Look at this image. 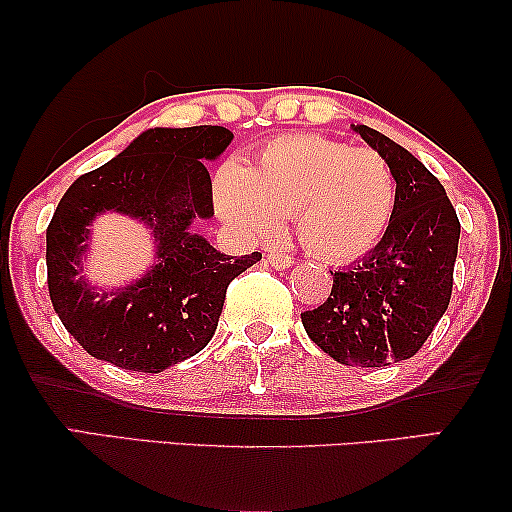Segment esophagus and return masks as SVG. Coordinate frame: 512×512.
Wrapping results in <instances>:
<instances>
[{
  "label": "esophagus",
  "mask_w": 512,
  "mask_h": 512,
  "mask_svg": "<svg viewBox=\"0 0 512 512\" xmlns=\"http://www.w3.org/2000/svg\"><path fill=\"white\" fill-rule=\"evenodd\" d=\"M265 258H268V263L277 270H284V268H289V265H293V256L284 254V251H270Z\"/></svg>",
  "instance_id": "esophagus-1"
}]
</instances>
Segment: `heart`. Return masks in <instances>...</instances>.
Instances as JSON below:
<instances>
[{
  "label": "heart",
  "mask_w": 512,
  "mask_h": 512,
  "mask_svg": "<svg viewBox=\"0 0 512 512\" xmlns=\"http://www.w3.org/2000/svg\"><path fill=\"white\" fill-rule=\"evenodd\" d=\"M214 202L223 219L261 240L296 216L305 249L347 261L373 249L387 230L396 177L380 151L291 135L265 144L247 167H223L214 179Z\"/></svg>",
  "instance_id": "b5f03b06"
}]
</instances>
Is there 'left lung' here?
Segmentation results:
<instances>
[{"label":"left lung","mask_w":512,"mask_h":512,"mask_svg":"<svg viewBox=\"0 0 512 512\" xmlns=\"http://www.w3.org/2000/svg\"><path fill=\"white\" fill-rule=\"evenodd\" d=\"M354 130L394 170V214L377 247L331 272V296L300 319L338 363L380 368L415 356L445 314L461 223L443 184L408 149L368 125Z\"/></svg>","instance_id":"8db88e82"}]
</instances>
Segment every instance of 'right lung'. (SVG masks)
Instances as JSON below:
<instances>
[{
	"label": "right lung",
	"instance_id": "add662e5",
	"mask_svg": "<svg viewBox=\"0 0 512 512\" xmlns=\"http://www.w3.org/2000/svg\"><path fill=\"white\" fill-rule=\"evenodd\" d=\"M230 139L233 132L221 125L146 130L62 195L46 228L48 293L62 326L90 356L160 373L212 340L228 284L261 261L258 251L226 256L188 233L195 216L214 214L205 160L223 153ZM109 208L150 223L161 263L128 290L95 294L78 277V256L87 226Z\"/></svg>",
	"mask_w": 512,
	"mask_h": 512
}]
</instances>
